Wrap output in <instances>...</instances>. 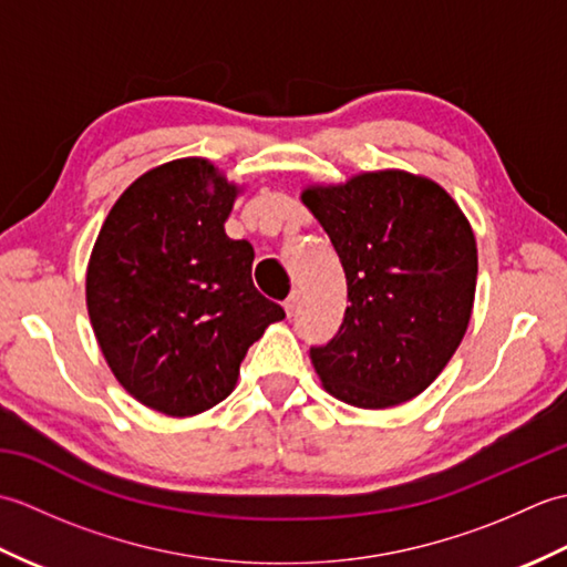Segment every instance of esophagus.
<instances>
[{"label":"esophagus","instance_id":"obj_1","mask_svg":"<svg viewBox=\"0 0 567 567\" xmlns=\"http://www.w3.org/2000/svg\"><path fill=\"white\" fill-rule=\"evenodd\" d=\"M297 309H299V292H292L290 297L285 299V311H287V317H295V315H297Z\"/></svg>","mask_w":567,"mask_h":567}]
</instances>
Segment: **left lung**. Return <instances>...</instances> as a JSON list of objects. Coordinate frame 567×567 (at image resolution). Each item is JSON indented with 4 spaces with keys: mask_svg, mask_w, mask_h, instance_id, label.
Instances as JSON below:
<instances>
[{
    "mask_svg": "<svg viewBox=\"0 0 567 567\" xmlns=\"http://www.w3.org/2000/svg\"><path fill=\"white\" fill-rule=\"evenodd\" d=\"M302 202L339 252L341 329L309 355L323 388L360 409L409 402L439 378L473 315L477 246L449 192L404 171L307 187Z\"/></svg>",
    "mask_w": 567,
    "mask_h": 567,
    "instance_id": "1",
    "label": "left lung"
}]
</instances>
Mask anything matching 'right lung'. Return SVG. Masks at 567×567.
<instances>
[{
    "label": "right lung",
    "instance_id": "add662e5",
    "mask_svg": "<svg viewBox=\"0 0 567 567\" xmlns=\"http://www.w3.org/2000/svg\"><path fill=\"white\" fill-rule=\"evenodd\" d=\"M236 195L204 158L153 167L116 199L92 248L87 311L106 363L167 416L226 400L248 348L285 319L252 285V246L224 231Z\"/></svg>",
    "mask_w": 567,
    "mask_h": 567
}]
</instances>
